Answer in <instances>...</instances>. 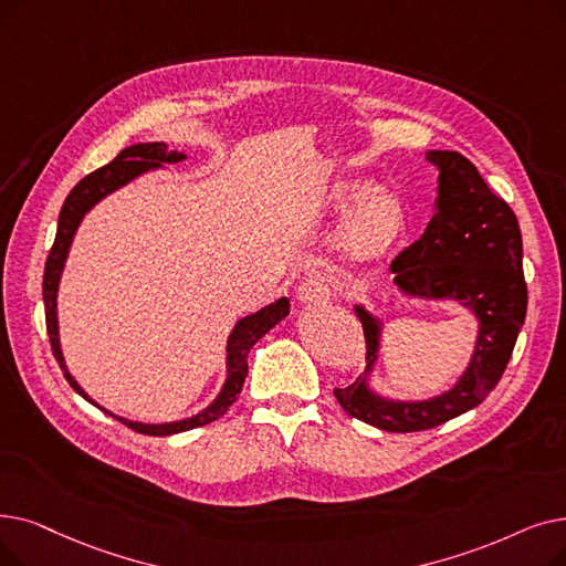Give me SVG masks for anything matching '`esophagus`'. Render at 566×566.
I'll list each match as a JSON object with an SVG mask.
<instances>
[{
  "mask_svg": "<svg viewBox=\"0 0 566 566\" xmlns=\"http://www.w3.org/2000/svg\"><path fill=\"white\" fill-rule=\"evenodd\" d=\"M333 296V289H331V280L322 273H314L307 275L305 282L298 286V301L305 305H326Z\"/></svg>",
  "mask_w": 566,
  "mask_h": 566,
  "instance_id": "34e87169",
  "label": "esophagus"
}]
</instances>
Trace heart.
I'll use <instances>...</instances> for the list:
<instances>
[{"label": "heart", "mask_w": 566, "mask_h": 566, "mask_svg": "<svg viewBox=\"0 0 566 566\" xmlns=\"http://www.w3.org/2000/svg\"><path fill=\"white\" fill-rule=\"evenodd\" d=\"M324 208L344 212L354 208L337 231V250L352 261L384 256L405 231V208L396 193L379 191L375 180L349 178L328 187Z\"/></svg>", "instance_id": "obj_1"}]
</instances>
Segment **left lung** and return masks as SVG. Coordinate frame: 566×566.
I'll use <instances>...</instances> for the list:
<instances>
[{"label": "left lung", "instance_id": "1", "mask_svg": "<svg viewBox=\"0 0 566 566\" xmlns=\"http://www.w3.org/2000/svg\"><path fill=\"white\" fill-rule=\"evenodd\" d=\"M439 185L426 233L390 263L392 284L409 298L453 301L476 318L470 363L458 381L428 400L384 398L370 386L381 349V318L354 305L367 344V367L335 398L354 419L386 432H416L447 423L481 405L500 384L525 324L527 284L518 219L490 191L476 166L451 150H430Z\"/></svg>", "mask_w": 566, "mask_h": 566}]
</instances>
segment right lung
<instances>
[{
	"label": "right lung",
	"instance_id": "right-lung-1",
	"mask_svg": "<svg viewBox=\"0 0 566 566\" xmlns=\"http://www.w3.org/2000/svg\"><path fill=\"white\" fill-rule=\"evenodd\" d=\"M185 159H187L185 153L168 150L166 143H138V145L125 147V150H122L111 164L96 168L94 174H90L87 178H83L76 187H73L71 193L66 196L64 206H62V212H60V219H57V235H55L51 254H48L45 273H43L45 326H48V337H51L53 354H55V358L62 367L66 381L71 384L73 390L78 392L81 398H85L92 405H96V402L81 388V384L73 379V375L69 373V367L64 363L62 344H60V326H57V291H60L62 270H64V263H66V256H69V250H71L73 235H76V231L83 222V217L102 199H106L108 193L117 191L119 187H125L127 182L147 174V170H157V168H164V164H178V161H185ZM289 307H291L289 298H280L275 303L261 307L254 314L238 318V324L233 326V331L227 339V379H224V386H222V390L217 392V398L206 409L189 416V419L170 421V423H140V421L122 419V416H115L113 411H108L99 405H96V407L106 411L108 416H113V419H117L119 423L129 426L132 430H136L140 434H153V437L178 434V432H185V430H191V428H201V426H208V423L217 421L219 416L227 413V409L235 402L238 392L242 390L244 377H248V354H250V349L270 328L282 322V318L289 314Z\"/></svg>",
	"mask_w": 566,
	"mask_h": 566
}]
</instances>
